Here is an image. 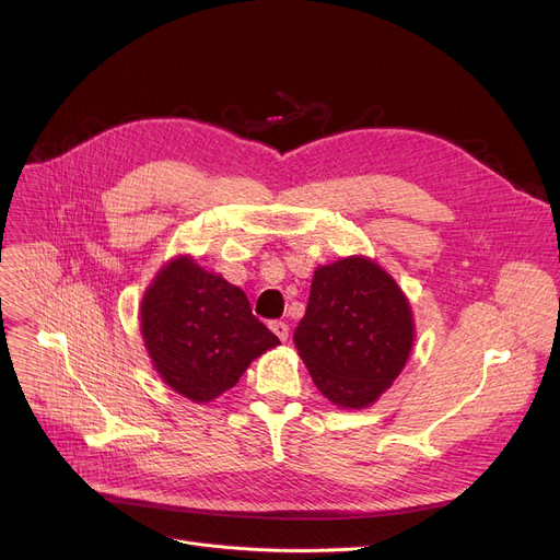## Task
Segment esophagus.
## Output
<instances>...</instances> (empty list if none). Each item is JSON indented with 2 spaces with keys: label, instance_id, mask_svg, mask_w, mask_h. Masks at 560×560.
<instances>
[{
  "label": "esophagus",
  "instance_id": "esophagus-1",
  "mask_svg": "<svg viewBox=\"0 0 560 560\" xmlns=\"http://www.w3.org/2000/svg\"><path fill=\"white\" fill-rule=\"evenodd\" d=\"M270 329H272V334L281 340V342H285L288 340V325L285 322H281V319H275V322H270Z\"/></svg>",
  "mask_w": 560,
  "mask_h": 560
}]
</instances>
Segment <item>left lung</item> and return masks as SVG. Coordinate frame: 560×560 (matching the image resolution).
I'll list each match as a JSON object with an SVG mask.
<instances>
[{"instance_id": "left-lung-1", "label": "left lung", "mask_w": 560, "mask_h": 560, "mask_svg": "<svg viewBox=\"0 0 560 560\" xmlns=\"http://www.w3.org/2000/svg\"><path fill=\"white\" fill-rule=\"evenodd\" d=\"M413 338V311L397 281L368 256H349L315 270L292 340L322 395L365 408L393 386Z\"/></svg>"}]
</instances>
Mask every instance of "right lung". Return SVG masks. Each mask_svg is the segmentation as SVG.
Instances as JSON below:
<instances>
[{"mask_svg":"<svg viewBox=\"0 0 560 560\" xmlns=\"http://www.w3.org/2000/svg\"><path fill=\"white\" fill-rule=\"evenodd\" d=\"M140 331L161 378L197 404L233 388L254 359L279 345L245 292L190 256L172 258L144 290Z\"/></svg>","mask_w":560,"mask_h":560,"instance_id":"right-lung-1","label":"right lung"}]
</instances>
